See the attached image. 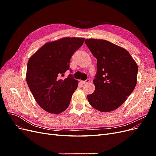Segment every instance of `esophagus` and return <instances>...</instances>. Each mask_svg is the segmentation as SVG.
Masks as SVG:
<instances>
[{"instance_id": "34e87169", "label": "esophagus", "mask_w": 156, "mask_h": 156, "mask_svg": "<svg viewBox=\"0 0 156 156\" xmlns=\"http://www.w3.org/2000/svg\"><path fill=\"white\" fill-rule=\"evenodd\" d=\"M90 82V79H87L86 81H81V84H86V83H89Z\"/></svg>"}]
</instances>
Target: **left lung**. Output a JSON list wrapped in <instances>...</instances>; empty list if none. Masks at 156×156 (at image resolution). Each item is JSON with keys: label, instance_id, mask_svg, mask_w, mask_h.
Listing matches in <instances>:
<instances>
[{"label": "left lung", "instance_id": "obj_1", "mask_svg": "<svg viewBox=\"0 0 156 156\" xmlns=\"http://www.w3.org/2000/svg\"><path fill=\"white\" fill-rule=\"evenodd\" d=\"M97 59L95 90L87 96L90 104L101 112L112 111L127 100L136 84L138 66L128 51L104 40L86 39Z\"/></svg>", "mask_w": 156, "mask_h": 156}]
</instances>
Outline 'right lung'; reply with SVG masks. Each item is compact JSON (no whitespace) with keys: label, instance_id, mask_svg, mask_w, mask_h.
Instances as JSON below:
<instances>
[{"label":"right lung","instance_id":"1","mask_svg":"<svg viewBox=\"0 0 156 156\" xmlns=\"http://www.w3.org/2000/svg\"><path fill=\"white\" fill-rule=\"evenodd\" d=\"M84 41L83 37H64L48 42L29 58L27 83L37 104L45 111L59 114L68 107L78 81L72 74L64 79L61 77Z\"/></svg>","mask_w":156,"mask_h":156}]
</instances>
